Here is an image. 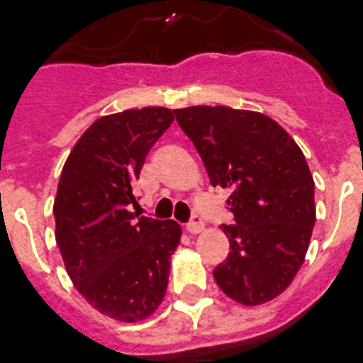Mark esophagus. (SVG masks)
Returning a JSON list of instances; mask_svg holds the SVG:
<instances>
[{
	"label": "esophagus",
	"mask_w": 363,
	"mask_h": 363,
	"mask_svg": "<svg viewBox=\"0 0 363 363\" xmlns=\"http://www.w3.org/2000/svg\"><path fill=\"white\" fill-rule=\"evenodd\" d=\"M205 228V223H203V219H201V216L194 214L191 216V219L186 223V230L190 234H199L201 230Z\"/></svg>",
	"instance_id": "esophagus-1"
}]
</instances>
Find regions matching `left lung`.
Instances as JSON below:
<instances>
[{
  "mask_svg": "<svg viewBox=\"0 0 363 363\" xmlns=\"http://www.w3.org/2000/svg\"><path fill=\"white\" fill-rule=\"evenodd\" d=\"M175 120L196 145L210 184L230 190L223 225L230 252L214 269L218 286L247 306L291 284L315 223L313 179L295 140L260 112L188 106Z\"/></svg>",
  "mask_w": 363,
  "mask_h": 363,
  "instance_id": "left-lung-1",
  "label": "left lung"
}]
</instances>
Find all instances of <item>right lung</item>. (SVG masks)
Returning <instances> with one entry per match:
<instances>
[{
  "instance_id": "add662e5",
  "label": "right lung",
  "mask_w": 363,
  "mask_h": 363,
  "mask_svg": "<svg viewBox=\"0 0 363 363\" xmlns=\"http://www.w3.org/2000/svg\"><path fill=\"white\" fill-rule=\"evenodd\" d=\"M172 121L162 106L99 118L60 175L53 216L66 271L79 294L112 319H145L166 294L181 227L130 208L138 205L135 184L149 149Z\"/></svg>"
}]
</instances>
